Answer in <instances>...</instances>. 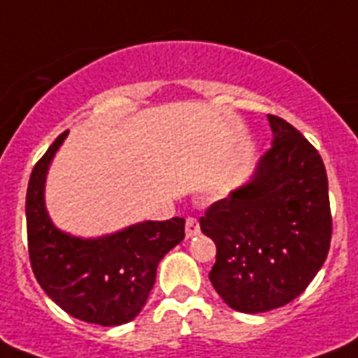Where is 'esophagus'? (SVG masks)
<instances>
[{
  "label": "esophagus",
  "instance_id": "34e87169",
  "mask_svg": "<svg viewBox=\"0 0 358 358\" xmlns=\"http://www.w3.org/2000/svg\"><path fill=\"white\" fill-rule=\"evenodd\" d=\"M200 234V224L199 220L194 219V217H187L185 220V235L187 237H194V235Z\"/></svg>",
  "mask_w": 358,
  "mask_h": 358
}]
</instances>
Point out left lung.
<instances>
[{
  "instance_id": "8db88e82",
  "label": "left lung",
  "mask_w": 358,
  "mask_h": 358,
  "mask_svg": "<svg viewBox=\"0 0 358 358\" xmlns=\"http://www.w3.org/2000/svg\"><path fill=\"white\" fill-rule=\"evenodd\" d=\"M268 123L272 147L248 182L200 217L217 246L209 281L248 315L298 298L322 268L333 231L320 154L285 119L268 115Z\"/></svg>"
}]
</instances>
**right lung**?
<instances>
[{
	"label": "right lung",
	"mask_w": 358,
	"mask_h": 358,
	"mask_svg": "<svg viewBox=\"0 0 358 358\" xmlns=\"http://www.w3.org/2000/svg\"><path fill=\"white\" fill-rule=\"evenodd\" d=\"M66 138L68 132L55 139L29 178L25 215L34 278L77 320L104 327L127 324L147 303L159 261L184 241L185 220H145L95 239L58 229L45 208V176Z\"/></svg>",
	"instance_id": "1"
}]
</instances>
